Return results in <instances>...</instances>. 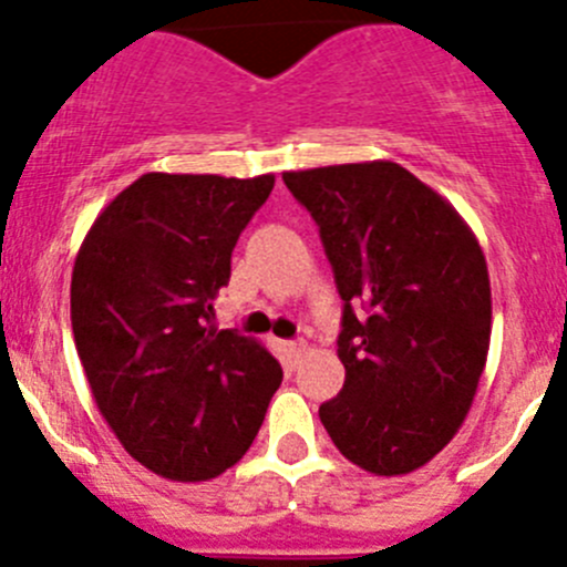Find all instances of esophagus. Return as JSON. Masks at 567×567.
Returning a JSON list of instances; mask_svg holds the SVG:
<instances>
[{
	"instance_id": "esophagus-1",
	"label": "esophagus",
	"mask_w": 567,
	"mask_h": 567,
	"mask_svg": "<svg viewBox=\"0 0 567 567\" xmlns=\"http://www.w3.org/2000/svg\"><path fill=\"white\" fill-rule=\"evenodd\" d=\"M305 349H308V343L305 341H285V352H288L293 361L301 355V352H305Z\"/></svg>"
}]
</instances>
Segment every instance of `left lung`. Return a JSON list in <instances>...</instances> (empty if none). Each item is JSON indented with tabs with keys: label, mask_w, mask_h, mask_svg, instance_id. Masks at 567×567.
I'll return each mask as SVG.
<instances>
[{
	"label": "left lung",
	"mask_w": 567,
	"mask_h": 567,
	"mask_svg": "<svg viewBox=\"0 0 567 567\" xmlns=\"http://www.w3.org/2000/svg\"><path fill=\"white\" fill-rule=\"evenodd\" d=\"M319 224L343 299L347 378L319 409L338 451L405 475L456 436L486 367L492 293L473 229L394 162L282 173Z\"/></svg>",
	"instance_id": "left-lung-1"
}]
</instances>
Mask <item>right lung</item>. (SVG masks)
I'll list each match as a JSON object with an SVG mask.
<instances>
[{"mask_svg":"<svg viewBox=\"0 0 567 567\" xmlns=\"http://www.w3.org/2000/svg\"><path fill=\"white\" fill-rule=\"evenodd\" d=\"M274 176L145 173L83 237L72 332L100 414L125 451L171 481H209L240 462L282 367L212 324L231 251Z\"/></svg>","mask_w":567,"mask_h":567,"instance_id":"right-lung-1","label":"right lung"}]
</instances>
